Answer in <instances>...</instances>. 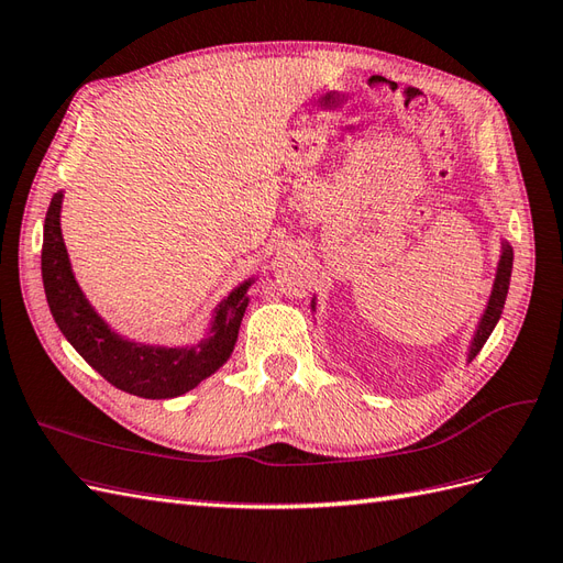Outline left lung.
I'll return each instance as SVG.
<instances>
[{"instance_id": "obj_1", "label": "left lung", "mask_w": 563, "mask_h": 563, "mask_svg": "<svg viewBox=\"0 0 563 563\" xmlns=\"http://www.w3.org/2000/svg\"><path fill=\"white\" fill-rule=\"evenodd\" d=\"M511 271H514V250H511V244L504 240L501 242L499 264H496V276H494V285H492V295L487 299L485 311H482L473 341H470L467 362H473L477 357V352L482 350V345H485L487 338L492 335L496 321L501 319V309H504L506 295H508V283H511ZM311 307H313V302H311Z\"/></svg>"}]
</instances>
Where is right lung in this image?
<instances>
[{
    "mask_svg": "<svg viewBox=\"0 0 563 563\" xmlns=\"http://www.w3.org/2000/svg\"><path fill=\"white\" fill-rule=\"evenodd\" d=\"M62 199L64 191L52 196L43 230V285L52 317L59 331L90 367L108 378L112 386L139 398H177L216 374L232 355L238 343L240 323L250 305L246 290L254 278L222 299L213 311L211 329L203 341L189 347H163L129 341L110 329L100 313L90 307L78 287L71 261L62 238Z\"/></svg>",
    "mask_w": 563,
    "mask_h": 563,
    "instance_id": "1",
    "label": "right lung"
}]
</instances>
